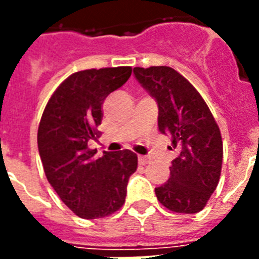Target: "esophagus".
Instances as JSON below:
<instances>
[{"label": "esophagus", "mask_w": 259, "mask_h": 259, "mask_svg": "<svg viewBox=\"0 0 259 259\" xmlns=\"http://www.w3.org/2000/svg\"><path fill=\"white\" fill-rule=\"evenodd\" d=\"M149 161H150V158L146 157V156H140V157H138V162H140L141 165H146Z\"/></svg>", "instance_id": "obj_1"}]
</instances>
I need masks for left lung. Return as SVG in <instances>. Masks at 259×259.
<instances>
[{
	"mask_svg": "<svg viewBox=\"0 0 259 259\" xmlns=\"http://www.w3.org/2000/svg\"><path fill=\"white\" fill-rule=\"evenodd\" d=\"M133 74L157 102L158 130L169 136L177 150L169 179L154 189L156 196L170 211L199 212L221 177L223 142L219 126L200 94L173 68L136 67Z\"/></svg>",
	"mask_w": 259,
	"mask_h": 259,
	"instance_id": "obj_1",
	"label": "left lung"
}]
</instances>
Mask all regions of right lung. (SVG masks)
<instances>
[{"label":"right lung","mask_w":259,"mask_h":259,"mask_svg":"<svg viewBox=\"0 0 259 259\" xmlns=\"http://www.w3.org/2000/svg\"><path fill=\"white\" fill-rule=\"evenodd\" d=\"M132 67L75 72L56 89L38 125L37 146L47 180L78 217L111 215L125 203L129 177L137 169V154L89 149L101 125L102 106L109 94L127 82Z\"/></svg>","instance_id":"1"}]
</instances>
